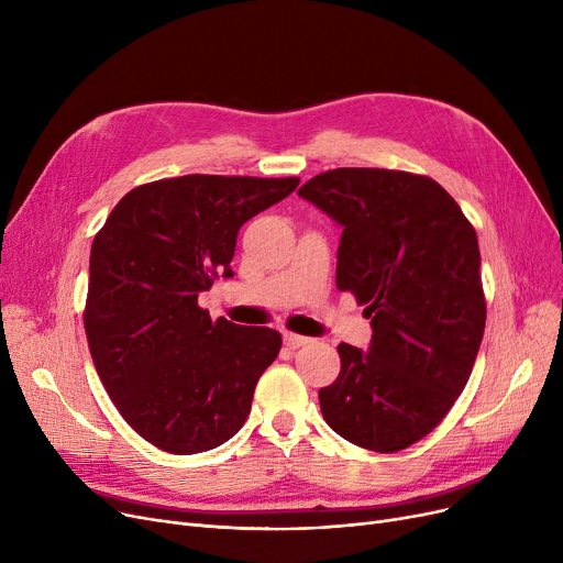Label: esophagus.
<instances>
[{
  "instance_id": "1",
  "label": "esophagus",
  "mask_w": 563,
  "mask_h": 563,
  "mask_svg": "<svg viewBox=\"0 0 563 563\" xmlns=\"http://www.w3.org/2000/svg\"><path fill=\"white\" fill-rule=\"evenodd\" d=\"M285 346L287 349H299V346H306L310 340L303 338V335H297V333H285Z\"/></svg>"
}]
</instances>
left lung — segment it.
Wrapping results in <instances>:
<instances>
[{
    "mask_svg": "<svg viewBox=\"0 0 563 563\" xmlns=\"http://www.w3.org/2000/svg\"><path fill=\"white\" fill-rule=\"evenodd\" d=\"M299 196L344 228L338 289L374 329L367 353L338 346L321 416L363 450H406L442 422L475 367L486 327L477 232L435 180L406 170L333 168Z\"/></svg>",
    "mask_w": 563,
    "mask_h": 563,
    "instance_id": "1",
    "label": "left lung"
}]
</instances>
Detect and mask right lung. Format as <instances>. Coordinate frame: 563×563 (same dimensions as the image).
I'll use <instances>...</instances> for the list:
<instances>
[{
  "label": "right lung",
  "instance_id": "1",
  "mask_svg": "<svg viewBox=\"0 0 563 563\" xmlns=\"http://www.w3.org/2000/svg\"><path fill=\"white\" fill-rule=\"evenodd\" d=\"M299 177L183 175L128 191L91 249L84 329L125 422L170 454L214 450L240 431L283 338L198 306L230 278L236 232Z\"/></svg>",
  "mask_w": 563,
  "mask_h": 563
}]
</instances>
